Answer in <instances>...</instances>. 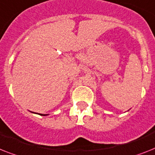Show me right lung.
Wrapping results in <instances>:
<instances>
[{"label": "right lung", "mask_w": 155, "mask_h": 155, "mask_svg": "<svg viewBox=\"0 0 155 155\" xmlns=\"http://www.w3.org/2000/svg\"><path fill=\"white\" fill-rule=\"evenodd\" d=\"M41 114V115H42V116H45V115H48V114Z\"/></svg>", "instance_id": "obj_1"}]
</instances>
